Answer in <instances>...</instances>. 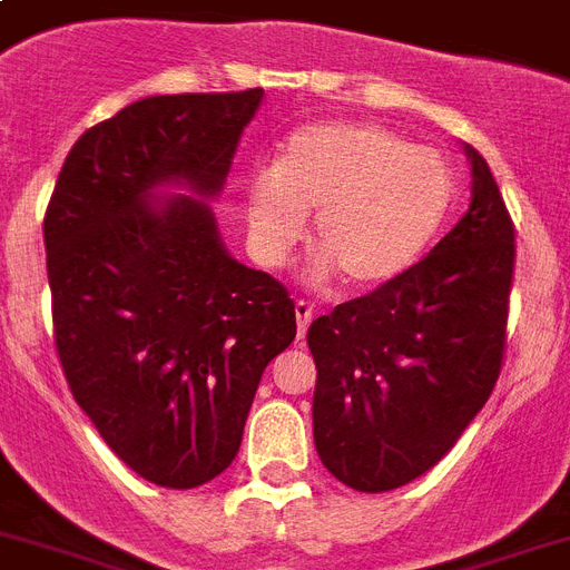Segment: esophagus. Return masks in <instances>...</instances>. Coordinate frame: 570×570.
I'll return each mask as SVG.
<instances>
[{
	"mask_svg": "<svg viewBox=\"0 0 570 570\" xmlns=\"http://www.w3.org/2000/svg\"><path fill=\"white\" fill-rule=\"evenodd\" d=\"M294 312H296V323H299V341H303L305 332H308V326H312V320H314V305L308 303V299H296Z\"/></svg>",
	"mask_w": 570,
	"mask_h": 570,
	"instance_id": "obj_1",
	"label": "esophagus"
}]
</instances>
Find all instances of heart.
Here are the masks:
<instances>
[{
  "mask_svg": "<svg viewBox=\"0 0 570 570\" xmlns=\"http://www.w3.org/2000/svg\"><path fill=\"white\" fill-rule=\"evenodd\" d=\"M454 171L434 148L379 125L314 121L285 139L276 166L244 183L253 250L279 265L314 218V253L350 288H375L404 274L443 227Z\"/></svg>",
  "mask_w": 570,
  "mask_h": 570,
  "instance_id": "heart-1",
  "label": "heart"
}]
</instances>
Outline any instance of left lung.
Segmentation results:
<instances>
[{"label": "left lung", "mask_w": 570, "mask_h": 570, "mask_svg": "<svg viewBox=\"0 0 570 570\" xmlns=\"http://www.w3.org/2000/svg\"><path fill=\"white\" fill-rule=\"evenodd\" d=\"M472 206L434 250L308 328L314 445L358 492L416 481L454 449L504 366L515 227L487 159Z\"/></svg>", "instance_id": "8db88e82"}]
</instances>
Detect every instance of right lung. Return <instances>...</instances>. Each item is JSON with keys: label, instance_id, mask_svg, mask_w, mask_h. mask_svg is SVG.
I'll use <instances>...</instances> for the list:
<instances>
[{"label": "right lung", "instance_id": "add662e5", "mask_svg": "<svg viewBox=\"0 0 570 570\" xmlns=\"http://www.w3.org/2000/svg\"><path fill=\"white\" fill-rule=\"evenodd\" d=\"M262 89L154 96L72 145L42 242L66 384L139 478L195 489L242 445L265 366L296 337L279 279L238 265L195 197L218 195Z\"/></svg>", "mask_w": 570, "mask_h": 570}]
</instances>
